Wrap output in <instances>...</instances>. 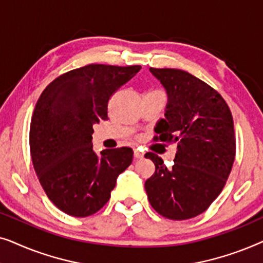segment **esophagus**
<instances>
[{"mask_svg":"<svg viewBox=\"0 0 263 263\" xmlns=\"http://www.w3.org/2000/svg\"><path fill=\"white\" fill-rule=\"evenodd\" d=\"M134 157L136 158V159H140V158L143 157V153L141 152V151H139L138 148L134 149Z\"/></svg>","mask_w":263,"mask_h":263,"instance_id":"esophagus-1","label":"esophagus"}]
</instances>
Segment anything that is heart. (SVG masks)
Returning <instances> with one entry per match:
<instances>
[{
	"label": "heart",
	"mask_w": 263,
	"mask_h": 263,
	"mask_svg": "<svg viewBox=\"0 0 263 263\" xmlns=\"http://www.w3.org/2000/svg\"><path fill=\"white\" fill-rule=\"evenodd\" d=\"M151 92H160V91H151ZM151 92H148V93H151Z\"/></svg>",
	"instance_id": "1"
}]
</instances>
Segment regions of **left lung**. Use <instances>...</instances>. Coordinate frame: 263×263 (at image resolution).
<instances>
[{
  "label": "left lung",
  "mask_w": 263,
  "mask_h": 263,
  "mask_svg": "<svg viewBox=\"0 0 263 263\" xmlns=\"http://www.w3.org/2000/svg\"><path fill=\"white\" fill-rule=\"evenodd\" d=\"M149 70L167 93L157 139L177 143V153L171 168L157 154H145L156 165L145 189L160 215L185 220L203 213L228 181L236 154L233 118L224 98L188 71Z\"/></svg>",
  "instance_id": "left-lung-1"
}]
</instances>
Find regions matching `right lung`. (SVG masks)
Here are the masks:
<instances>
[{
	"label": "right lung",
	"instance_id": "obj_1",
	"mask_svg": "<svg viewBox=\"0 0 263 263\" xmlns=\"http://www.w3.org/2000/svg\"><path fill=\"white\" fill-rule=\"evenodd\" d=\"M141 66L88 64L46 86L32 115L30 149L37 177L50 201L84 218L102 210L118 175L133 161L129 147L93 151V125L107 120V103Z\"/></svg>",
	"mask_w": 263,
	"mask_h": 263
}]
</instances>
